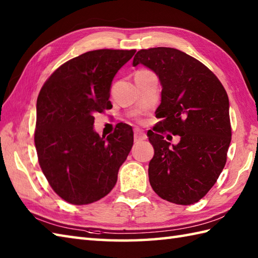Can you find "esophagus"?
I'll list each match as a JSON object with an SVG mask.
<instances>
[{
    "mask_svg": "<svg viewBox=\"0 0 258 258\" xmlns=\"http://www.w3.org/2000/svg\"><path fill=\"white\" fill-rule=\"evenodd\" d=\"M146 139H147V136H146V133L144 132V131H142V130H135V132H134V140H135L136 142L144 141V140H146Z\"/></svg>",
    "mask_w": 258,
    "mask_h": 258,
    "instance_id": "34e87169",
    "label": "esophagus"
}]
</instances>
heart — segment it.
Returning <instances> with one entry per match:
<instances>
[{
	"label": "heart",
	"mask_w": 258,
	"mask_h": 258,
	"mask_svg": "<svg viewBox=\"0 0 258 258\" xmlns=\"http://www.w3.org/2000/svg\"><path fill=\"white\" fill-rule=\"evenodd\" d=\"M139 72H144V71H139Z\"/></svg>",
	"instance_id": "1"
}]
</instances>
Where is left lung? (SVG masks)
<instances>
[{
  "mask_svg": "<svg viewBox=\"0 0 258 258\" xmlns=\"http://www.w3.org/2000/svg\"><path fill=\"white\" fill-rule=\"evenodd\" d=\"M142 64L160 79L161 104L156 109L158 133L179 135L171 145L149 131L154 156L149 178L155 193L171 203L190 205L204 197L222 173L231 144L229 101L211 70L172 47L141 50L133 67Z\"/></svg>",
  "mask_w": 258,
  "mask_h": 258,
  "instance_id": "obj_1",
  "label": "left lung"
}]
</instances>
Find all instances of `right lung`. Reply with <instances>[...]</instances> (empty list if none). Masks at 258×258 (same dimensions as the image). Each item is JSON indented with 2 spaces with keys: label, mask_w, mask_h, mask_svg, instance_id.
<instances>
[{
  "label": "right lung",
  "mask_w": 258,
  "mask_h": 258,
  "mask_svg": "<svg viewBox=\"0 0 258 258\" xmlns=\"http://www.w3.org/2000/svg\"><path fill=\"white\" fill-rule=\"evenodd\" d=\"M135 52H86L61 65L38 94L34 134L38 163L53 190L70 204L85 205L106 196L132 149L130 125H118L105 139L93 124L94 113L112 108V81Z\"/></svg>",
  "instance_id": "1"
}]
</instances>
